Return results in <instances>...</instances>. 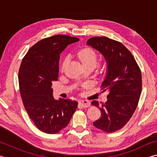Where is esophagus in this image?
<instances>
[{
    "instance_id": "1",
    "label": "esophagus",
    "mask_w": 157,
    "mask_h": 157,
    "mask_svg": "<svg viewBox=\"0 0 157 157\" xmlns=\"http://www.w3.org/2000/svg\"><path fill=\"white\" fill-rule=\"evenodd\" d=\"M79 103L83 107H89L91 105V102L89 100H79Z\"/></svg>"
}]
</instances>
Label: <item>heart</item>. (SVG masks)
Masks as SVG:
<instances>
[{"instance_id": "heart-1", "label": "heart", "mask_w": 157, "mask_h": 157, "mask_svg": "<svg viewBox=\"0 0 157 157\" xmlns=\"http://www.w3.org/2000/svg\"><path fill=\"white\" fill-rule=\"evenodd\" d=\"M77 56H78V59L82 62L83 66H91L93 67H95L98 63V56L94 50L89 48H83L78 51L77 53ZM68 58L63 60L62 66V71H63V69L67 65L68 63Z\"/></svg>"}]
</instances>
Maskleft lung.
<instances>
[{
  "mask_svg": "<svg viewBox=\"0 0 157 157\" xmlns=\"http://www.w3.org/2000/svg\"><path fill=\"white\" fill-rule=\"evenodd\" d=\"M99 51L107 62V73L101 86L109 92L107 101L98 107L101 117L94 125L105 132L121 129L131 118L137 107L142 90L141 72L132 53L120 42L106 36H95L86 42Z\"/></svg>",
  "mask_w": 157,
  "mask_h": 157,
  "instance_id": "obj_1",
  "label": "left lung"
}]
</instances>
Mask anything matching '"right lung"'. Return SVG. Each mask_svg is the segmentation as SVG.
<instances>
[{
  "instance_id": "right-lung-1",
  "label": "right lung",
  "mask_w": 157,
  "mask_h": 157,
  "mask_svg": "<svg viewBox=\"0 0 157 157\" xmlns=\"http://www.w3.org/2000/svg\"><path fill=\"white\" fill-rule=\"evenodd\" d=\"M79 39L55 35L32 46L21 62L18 83L21 98L28 116L37 128L55 134L68 125L78 107V102L53 98L52 82L59 75L60 54Z\"/></svg>"
}]
</instances>
